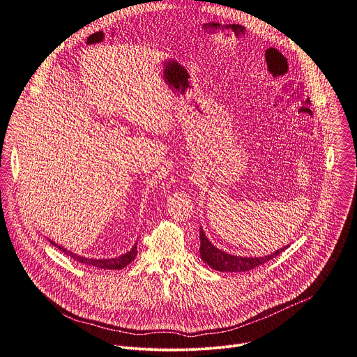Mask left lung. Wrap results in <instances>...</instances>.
<instances>
[{
    "instance_id": "obj_1",
    "label": "left lung",
    "mask_w": 357,
    "mask_h": 357,
    "mask_svg": "<svg viewBox=\"0 0 357 357\" xmlns=\"http://www.w3.org/2000/svg\"><path fill=\"white\" fill-rule=\"evenodd\" d=\"M200 257L202 260L205 261L209 267H212L213 270L218 271H226V273H243V271H250L252 268H256L270 260H273L274 257L280 256V254L288 247L280 248L277 251H274L270 256H264V257H238V256H231V254H227L222 250H219L218 247H215L206 237V234L203 233V230L200 229Z\"/></svg>"
}]
</instances>
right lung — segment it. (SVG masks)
Segmentation results:
<instances>
[{
    "mask_svg": "<svg viewBox=\"0 0 357 357\" xmlns=\"http://www.w3.org/2000/svg\"><path fill=\"white\" fill-rule=\"evenodd\" d=\"M50 243H52V241H50ZM52 244L56 245L62 252H65V254H68V256H70L72 259H75L76 261L83 263V264H86V266H91V267H97V268H103V270H121V268L127 267V266L137 257V252H138L137 244H135L128 252H126L124 256H121V257H119V259L96 260V259H84V257L76 256V254L68 251L66 248H63V247H61V245H58V244H55V243H52Z\"/></svg>",
    "mask_w": 357,
    "mask_h": 357,
    "instance_id": "1",
    "label": "right lung"
}]
</instances>
